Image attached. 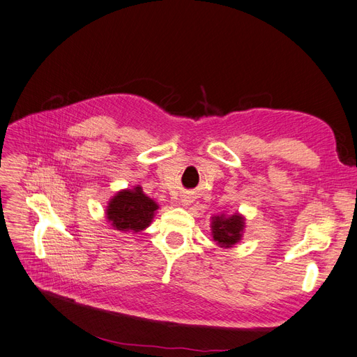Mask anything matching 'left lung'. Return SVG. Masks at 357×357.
<instances>
[{"mask_svg": "<svg viewBox=\"0 0 357 357\" xmlns=\"http://www.w3.org/2000/svg\"><path fill=\"white\" fill-rule=\"evenodd\" d=\"M243 228L244 219L238 214H234L231 218H225L223 214L218 215V218H213V238L222 247H231L235 243H238L241 238Z\"/></svg>", "mask_w": 357, "mask_h": 357, "instance_id": "8db88e82", "label": "left lung"}]
</instances>
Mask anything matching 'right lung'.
I'll use <instances>...</instances> for the list:
<instances>
[{
    "label": "right lung",
    "mask_w": 357,
    "mask_h": 357,
    "mask_svg": "<svg viewBox=\"0 0 357 357\" xmlns=\"http://www.w3.org/2000/svg\"><path fill=\"white\" fill-rule=\"evenodd\" d=\"M158 204L146 197L142 188L119 192L107 207V219L122 232H139L152 222Z\"/></svg>",
    "instance_id": "right-lung-1"
}]
</instances>
